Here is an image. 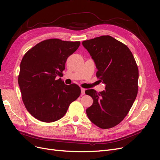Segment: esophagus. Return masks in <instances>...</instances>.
Wrapping results in <instances>:
<instances>
[{
	"mask_svg": "<svg viewBox=\"0 0 160 160\" xmlns=\"http://www.w3.org/2000/svg\"><path fill=\"white\" fill-rule=\"evenodd\" d=\"M81 94H82V95H85V89H83V88H81Z\"/></svg>",
	"mask_w": 160,
	"mask_h": 160,
	"instance_id": "obj_1",
	"label": "esophagus"
}]
</instances>
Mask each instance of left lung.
Listing matches in <instances>:
<instances>
[{"label":"left lung","instance_id":"8db88e82","mask_svg":"<svg viewBox=\"0 0 160 160\" xmlns=\"http://www.w3.org/2000/svg\"><path fill=\"white\" fill-rule=\"evenodd\" d=\"M83 47L93 59L96 76L105 89H91L85 93L93 99L86 109L89 120L101 129L118 125L128 115L136 98L139 71L132 52L123 43L109 35L84 41Z\"/></svg>","mask_w":160,"mask_h":160}]
</instances>
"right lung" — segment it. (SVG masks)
<instances>
[{
    "mask_svg": "<svg viewBox=\"0 0 160 160\" xmlns=\"http://www.w3.org/2000/svg\"><path fill=\"white\" fill-rule=\"evenodd\" d=\"M80 44L51 38L38 43L22 57L18 85L24 105L37 119L46 123L59 120L79 97L78 85H67L59 77L62 75L67 58Z\"/></svg>",
    "mask_w": 160,
    "mask_h": 160,
    "instance_id": "1",
    "label": "right lung"
}]
</instances>
